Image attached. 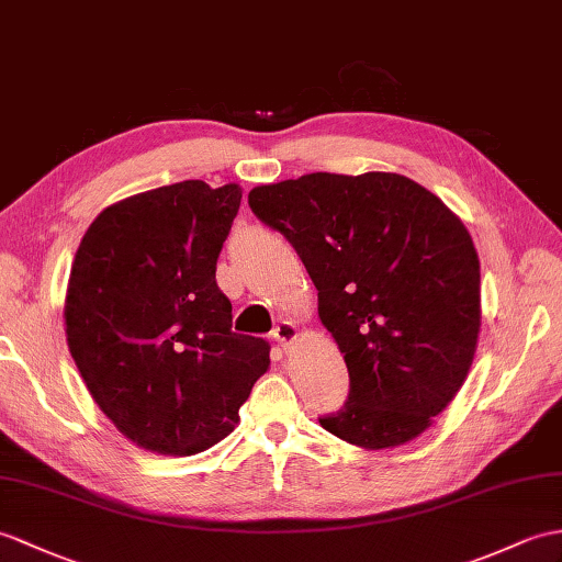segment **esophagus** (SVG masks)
I'll return each instance as SVG.
<instances>
[{
	"mask_svg": "<svg viewBox=\"0 0 562 562\" xmlns=\"http://www.w3.org/2000/svg\"><path fill=\"white\" fill-rule=\"evenodd\" d=\"M272 337H276V342L282 349H290L296 342L299 330H296V325L292 321H280L276 328H272Z\"/></svg>",
	"mask_w": 562,
	"mask_h": 562,
	"instance_id": "34e87169",
	"label": "esophagus"
}]
</instances>
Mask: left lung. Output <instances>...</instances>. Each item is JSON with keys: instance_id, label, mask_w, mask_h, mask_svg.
Listing matches in <instances>:
<instances>
[{"instance_id": "1", "label": "left lung", "mask_w": 562, "mask_h": 562, "mask_svg": "<svg viewBox=\"0 0 562 562\" xmlns=\"http://www.w3.org/2000/svg\"><path fill=\"white\" fill-rule=\"evenodd\" d=\"M318 290L349 371L328 434L363 450L419 438L460 393L481 330V268L464 222L409 177L313 172L249 193Z\"/></svg>"}]
</instances>
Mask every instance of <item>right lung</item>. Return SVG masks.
Instances as JSON below:
<instances>
[{
  "mask_svg": "<svg viewBox=\"0 0 562 562\" xmlns=\"http://www.w3.org/2000/svg\"><path fill=\"white\" fill-rule=\"evenodd\" d=\"M239 203V184L179 181L108 205L78 244L64 299L69 351L100 412L148 452L213 448L270 369L266 340L232 333L215 282Z\"/></svg>",
  "mask_w": 562,
  "mask_h": 562,
  "instance_id": "1",
  "label": "right lung"
}]
</instances>
